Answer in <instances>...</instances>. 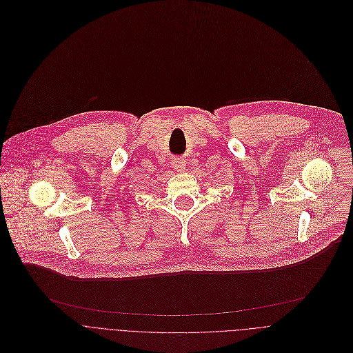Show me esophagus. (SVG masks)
Returning a JSON list of instances; mask_svg holds the SVG:
<instances>
[{
	"label": "esophagus",
	"mask_w": 353,
	"mask_h": 353,
	"mask_svg": "<svg viewBox=\"0 0 353 353\" xmlns=\"http://www.w3.org/2000/svg\"><path fill=\"white\" fill-rule=\"evenodd\" d=\"M172 168L176 171V172H182L186 170V164L183 160H179V159H175L172 161Z\"/></svg>",
	"instance_id": "esophagus-1"
}]
</instances>
